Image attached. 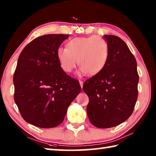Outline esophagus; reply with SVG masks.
Returning a JSON list of instances; mask_svg holds the SVG:
<instances>
[{
    "label": "esophagus",
    "instance_id": "obj_1",
    "mask_svg": "<svg viewBox=\"0 0 156 156\" xmlns=\"http://www.w3.org/2000/svg\"><path fill=\"white\" fill-rule=\"evenodd\" d=\"M79 83H80V87H81V88L83 89V84H84V83L83 81H79Z\"/></svg>",
    "mask_w": 156,
    "mask_h": 156
}]
</instances>
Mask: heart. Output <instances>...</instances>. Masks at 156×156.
Returning a JSON list of instances; mask_svg holds the SVG:
<instances>
[{
  "label": "heart",
  "mask_w": 156,
  "mask_h": 156,
  "mask_svg": "<svg viewBox=\"0 0 156 156\" xmlns=\"http://www.w3.org/2000/svg\"><path fill=\"white\" fill-rule=\"evenodd\" d=\"M56 56L65 72H72L78 62L79 73L95 75L106 65L109 50L106 42L98 36L78 37L69 41L67 48L59 47Z\"/></svg>",
  "instance_id": "1"
}]
</instances>
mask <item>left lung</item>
Returning a JSON list of instances; mask_svg holds the SVG:
<instances>
[{
  "label": "left lung",
  "mask_w": 156,
  "mask_h": 156,
  "mask_svg": "<svg viewBox=\"0 0 156 156\" xmlns=\"http://www.w3.org/2000/svg\"><path fill=\"white\" fill-rule=\"evenodd\" d=\"M109 56L99 73L85 81L83 90L89 97L87 112L98 128L113 127L133 113L138 98L139 76L135 57L119 37L105 35Z\"/></svg>",
  "instance_id": "left-lung-1"
}]
</instances>
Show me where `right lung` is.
Masks as SVG:
<instances>
[{"label": "right lung", "mask_w": 156, "mask_h": 156, "mask_svg": "<svg viewBox=\"0 0 156 156\" xmlns=\"http://www.w3.org/2000/svg\"><path fill=\"white\" fill-rule=\"evenodd\" d=\"M68 34H47L25 46L14 78V101L23 119L41 128L56 127L80 94L79 82L60 67L56 51Z\"/></svg>", "instance_id": "add662e5"}]
</instances>
